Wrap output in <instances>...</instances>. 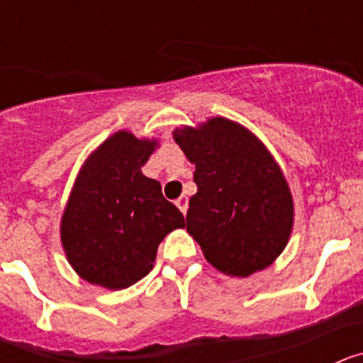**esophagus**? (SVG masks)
<instances>
[{"mask_svg": "<svg viewBox=\"0 0 363 363\" xmlns=\"http://www.w3.org/2000/svg\"><path fill=\"white\" fill-rule=\"evenodd\" d=\"M176 205H178V209L185 214L187 213V207H189V198L185 196V194H182V196L176 200Z\"/></svg>", "mask_w": 363, "mask_h": 363, "instance_id": "obj_1", "label": "esophagus"}]
</instances>
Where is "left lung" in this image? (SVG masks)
<instances>
[{"instance_id": "obj_1", "label": "left lung", "mask_w": 363, "mask_h": 363, "mask_svg": "<svg viewBox=\"0 0 363 363\" xmlns=\"http://www.w3.org/2000/svg\"><path fill=\"white\" fill-rule=\"evenodd\" d=\"M174 140L196 165L187 230L207 262L230 277L271 265L289 240L293 198L269 150L225 118L174 130Z\"/></svg>"}]
</instances>
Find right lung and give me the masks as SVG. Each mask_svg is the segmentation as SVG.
Masks as SVG:
<instances>
[{
    "instance_id": "1",
    "label": "right lung",
    "mask_w": 363,
    "mask_h": 363,
    "mask_svg": "<svg viewBox=\"0 0 363 363\" xmlns=\"http://www.w3.org/2000/svg\"><path fill=\"white\" fill-rule=\"evenodd\" d=\"M156 143L116 133L86 160L62 220V242L79 277L107 289H127L152 269L167 234L184 214L142 174Z\"/></svg>"
}]
</instances>
